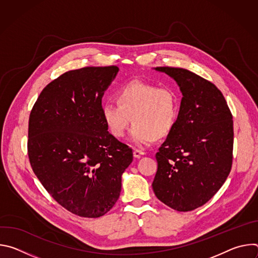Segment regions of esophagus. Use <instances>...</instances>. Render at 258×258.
Instances as JSON below:
<instances>
[{
    "mask_svg": "<svg viewBox=\"0 0 258 258\" xmlns=\"http://www.w3.org/2000/svg\"><path fill=\"white\" fill-rule=\"evenodd\" d=\"M144 154H145V153H144L143 151L138 150V149H136V150L134 151V157H135V158H141Z\"/></svg>",
    "mask_w": 258,
    "mask_h": 258,
    "instance_id": "34e87169",
    "label": "esophagus"
}]
</instances>
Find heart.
Returning a JSON list of instances; mask_svg holds the SVG:
<instances>
[{"instance_id":"b5f03b06","label":"heart","mask_w":258,"mask_h":258,"mask_svg":"<svg viewBox=\"0 0 258 258\" xmlns=\"http://www.w3.org/2000/svg\"><path fill=\"white\" fill-rule=\"evenodd\" d=\"M116 98L118 103L107 101L101 107L109 133L116 138L124 135L133 119L131 141L147 145L167 135L176 121L178 96L169 87L132 81L117 91Z\"/></svg>"}]
</instances>
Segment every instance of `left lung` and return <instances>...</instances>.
Returning <instances> with one entry per match:
<instances>
[{"mask_svg":"<svg viewBox=\"0 0 258 258\" xmlns=\"http://www.w3.org/2000/svg\"><path fill=\"white\" fill-rule=\"evenodd\" d=\"M173 79L182 95L176 121L156 153L152 187L177 211L194 210L226 181L233 161V116L212 83L183 68L156 67Z\"/></svg>","mask_w":258,"mask_h":258,"instance_id":"1","label":"left lung"}]
</instances>
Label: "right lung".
<instances>
[{
    "mask_svg": "<svg viewBox=\"0 0 258 258\" xmlns=\"http://www.w3.org/2000/svg\"><path fill=\"white\" fill-rule=\"evenodd\" d=\"M117 66L70 70L40 94L29 115L28 157L48 193L68 211L100 217L116 203L130 147L108 132L101 107Z\"/></svg>",
    "mask_w": 258,
    "mask_h": 258,
    "instance_id": "1",
    "label": "right lung"
}]
</instances>
